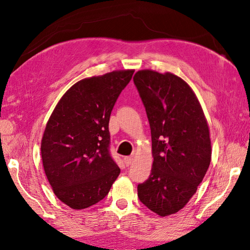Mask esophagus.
Here are the masks:
<instances>
[{"label":"esophagus","mask_w":250,"mask_h":250,"mask_svg":"<svg viewBox=\"0 0 250 250\" xmlns=\"http://www.w3.org/2000/svg\"><path fill=\"white\" fill-rule=\"evenodd\" d=\"M132 163H133L132 157H125V158H124V164L127 166V167H128V166L132 165Z\"/></svg>","instance_id":"1"}]
</instances>
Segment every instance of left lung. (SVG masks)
I'll use <instances>...</instances> for the list:
<instances>
[{
	"label": "left lung",
	"mask_w": 250,
	"mask_h": 250,
	"mask_svg": "<svg viewBox=\"0 0 250 250\" xmlns=\"http://www.w3.org/2000/svg\"><path fill=\"white\" fill-rule=\"evenodd\" d=\"M134 83L149 121L154 157L149 178L137 187L138 198L158 215H171L186 207L208 169V122L181 78L141 70Z\"/></svg>",
	"instance_id": "8db88e82"
}]
</instances>
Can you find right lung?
<instances>
[{"instance_id":"add662e5","label":"right lung","mask_w":250,"mask_h":250,"mask_svg":"<svg viewBox=\"0 0 250 250\" xmlns=\"http://www.w3.org/2000/svg\"><path fill=\"white\" fill-rule=\"evenodd\" d=\"M134 70H121L77 82L49 117L42 139L48 181L61 202L90 208L107 195L121 170L113 160L108 122Z\"/></svg>"}]
</instances>
